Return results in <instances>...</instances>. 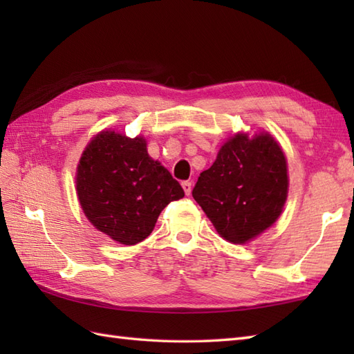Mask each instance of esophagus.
Wrapping results in <instances>:
<instances>
[{
	"label": "esophagus",
	"instance_id": "obj_1",
	"mask_svg": "<svg viewBox=\"0 0 354 354\" xmlns=\"http://www.w3.org/2000/svg\"><path fill=\"white\" fill-rule=\"evenodd\" d=\"M183 189H184L187 196H189V194L192 193V183H190V181H184V183H183Z\"/></svg>",
	"mask_w": 354,
	"mask_h": 354
}]
</instances>
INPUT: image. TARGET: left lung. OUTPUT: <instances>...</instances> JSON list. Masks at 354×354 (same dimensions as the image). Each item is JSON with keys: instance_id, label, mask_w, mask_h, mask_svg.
Returning a JSON list of instances; mask_svg holds the SVG:
<instances>
[{"instance_id": "1", "label": "left lung", "mask_w": 354, "mask_h": 354, "mask_svg": "<svg viewBox=\"0 0 354 354\" xmlns=\"http://www.w3.org/2000/svg\"><path fill=\"white\" fill-rule=\"evenodd\" d=\"M194 201L231 243H246L272 225L288 196V167L268 133L228 140L192 192Z\"/></svg>"}]
</instances>
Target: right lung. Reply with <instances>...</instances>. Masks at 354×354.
<instances>
[{"instance_id":"1","label":"right lung","mask_w":354,"mask_h":354,"mask_svg":"<svg viewBox=\"0 0 354 354\" xmlns=\"http://www.w3.org/2000/svg\"><path fill=\"white\" fill-rule=\"evenodd\" d=\"M76 184L89 222L123 245L142 242L162 209L184 198L170 171L149 156L145 140L108 131L85 149Z\"/></svg>"}]
</instances>
